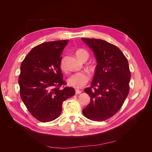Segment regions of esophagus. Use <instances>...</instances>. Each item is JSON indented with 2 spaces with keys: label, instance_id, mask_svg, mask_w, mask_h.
Instances as JSON below:
<instances>
[{
  "label": "esophagus",
  "instance_id": "1",
  "mask_svg": "<svg viewBox=\"0 0 152 152\" xmlns=\"http://www.w3.org/2000/svg\"><path fill=\"white\" fill-rule=\"evenodd\" d=\"M82 93V91H80V90H79V89H76L75 90V94H80Z\"/></svg>",
  "mask_w": 152,
  "mask_h": 152
}]
</instances>
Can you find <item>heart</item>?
Listing matches in <instances>:
<instances>
[{
	"mask_svg": "<svg viewBox=\"0 0 152 152\" xmlns=\"http://www.w3.org/2000/svg\"><path fill=\"white\" fill-rule=\"evenodd\" d=\"M76 56L80 60L83 61L85 59H88L89 53L87 50L83 49H77L75 52ZM59 67L62 71H66V67L65 63V60L62 58L59 64ZM92 68V67H91ZM89 80V76L85 72H76L73 74L71 75L67 80L68 84L75 88H81L87 84Z\"/></svg>",
	"mask_w": 152,
	"mask_h": 152,
	"instance_id": "1",
	"label": "heart"
}]
</instances>
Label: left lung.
<instances>
[{"label":"left lung","mask_w":152,"mask_h":152,"mask_svg":"<svg viewBox=\"0 0 152 152\" xmlns=\"http://www.w3.org/2000/svg\"><path fill=\"white\" fill-rule=\"evenodd\" d=\"M94 53L98 65L90 87L84 89L91 102L84 115L102 122L115 115L129 92L131 72L126 57L118 48L107 41L82 38Z\"/></svg>","instance_id":"1"}]
</instances>
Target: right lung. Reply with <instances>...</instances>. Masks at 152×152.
Returning <instances> with one entry per match:
<instances>
[{
    "instance_id": "obj_1",
    "label": "right lung",
    "mask_w": 152,
    "mask_h": 152,
    "mask_svg": "<svg viewBox=\"0 0 152 152\" xmlns=\"http://www.w3.org/2000/svg\"><path fill=\"white\" fill-rule=\"evenodd\" d=\"M68 40L40 44L22 61L18 83L21 98L30 114L42 122L55 120L61 113L64 101L75 94L65 86L59 64Z\"/></svg>"
}]
</instances>
